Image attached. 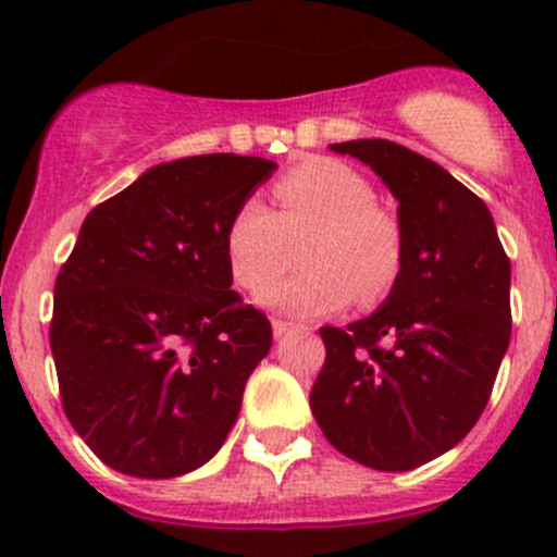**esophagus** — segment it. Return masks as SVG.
Here are the masks:
<instances>
[{"label":"esophagus","mask_w":557,"mask_h":557,"mask_svg":"<svg viewBox=\"0 0 557 557\" xmlns=\"http://www.w3.org/2000/svg\"><path fill=\"white\" fill-rule=\"evenodd\" d=\"M296 325L294 323H288V320H272V331H274V336H277V339H283L285 334H290V331H294Z\"/></svg>","instance_id":"obj_1"}]
</instances>
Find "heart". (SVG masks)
Here are the masks:
<instances>
[{"instance_id": "1", "label": "heart", "mask_w": 557, "mask_h": 557, "mask_svg": "<svg viewBox=\"0 0 557 557\" xmlns=\"http://www.w3.org/2000/svg\"><path fill=\"white\" fill-rule=\"evenodd\" d=\"M277 212L261 199L239 201L226 226V258L234 280L261 296L310 236L308 267L267 295L277 310L318 318L339 312L358 296L367 307L383 301L404 269L398 218L377 205L374 185L350 164L307 159L274 183Z\"/></svg>"}]
</instances>
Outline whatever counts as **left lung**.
Listing matches in <instances>:
<instances>
[{
  "mask_svg": "<svg viewBox=\"0 0 557 557\" xmlns=\"http://www.w3.org/2000/svg\"><path fill=\"white\" fill-rule=\"evenodd\" d=\"M331 148L372 166L398 199L404 269L377 312L320 329L310 407L342 455L409 471L480 420L512 334V269L485 201L436 161L391 139Z\"/></svg>",
  "mask_w": 557,
  "mask_h": 557,
  "instance_id": "left-lung-1",
  "label": "left lung"
}]
</instances>
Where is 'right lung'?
<instances>
[{
    "mask_svg": "<svg viewBox=\"0 0 557 557\" xmlns=\"http://www.w3.org/2000/svg\"><path fill=\"white\" fill-rule=\"evenodd\" d=\"M274 161L159 164L94 207L55 277L50 350L72 429L110 469L170 480L226 442L272 323L232 290L226 226Z\"/></svg>",
    "mask_w": 557,
    "mask_h": 557,
    "instance_id": "right-lung-1",
    "label": "right lung"
}]
</instances>
